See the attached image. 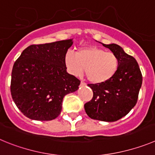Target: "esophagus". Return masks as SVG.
<instances>
[{
	"instance_id": "34e87169",
	"label": "esophagus",
	"mask_w": 155,
	"mask_h": 155,
	"mask_svg": "<svg viewBox=\"0 0 155 155\" xmlns=\"http://www.w3.org/2000/svg\"><path fill=\"white\" fill-rule=\"evenodd\" d=\"M80 86H86V83H83V82H81V83H80Z\"/></svg>"
}]
</instances>
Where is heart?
<instances>
[{
    "mask_svg": "<svg viewBox=\"0 0 155 155\" xmlns=\"http://www.w3.org/2000/svg\"><path fill=\"white\" fill-rule=\"evenodd\" d=\"M65 64L72 76H80L84 69L85 75L90 83L101 84L115 76L120 62L113 52L90 46L80 48L76 53L68 51L65 55Z\"/></svg>",
    "mask_w": 155,
    "mask_h": 155,
    "instance_id": "b5f03b06",
    "label": "heart"
}]
</instances>
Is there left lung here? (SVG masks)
Returning a JSON list of instances; mask_svg holds the SVG:
<instances>
[{
    "mask_svg": "<svg viewBox=\"0 0 155 155\" xmlns=\"http://www.w3.org/2000/svg\"><path fill=\"white\" fill-rule=\"evenodd\" d=\"M119 58L115 76L104 83L88 84L93 97L85 104L86 113L97 120L114 122L126 116L136 105L142 85V74L137 62L117 44L105 45Z\"/></svg>",
    "mask_w": 155,
    "mask_h": 155,
    "instance_id": "8db88e82",
    "label": "left lung"
}]
</instances>
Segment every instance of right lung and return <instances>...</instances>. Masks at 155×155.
Here are the masks:
<instances>
[{
    "label": "right lung",
    "mask_w": 155,
    "mask_h": 155,
    "mask_svg": "<svg viewBox=\"0 0 155 155\" xmlns=\"http://www.w3.org/2000/svg\"><path fill=\"white\" fill-rule=\"evenodd\" d=\"M72 39L31 45L22 51L12 72L11 93L24 115L51 120L62 110L64 97L79 89L80 81L66 71L65 55Z\"/></svg>",
    "instance_id": "right-lung-1"
}]
</instances>
